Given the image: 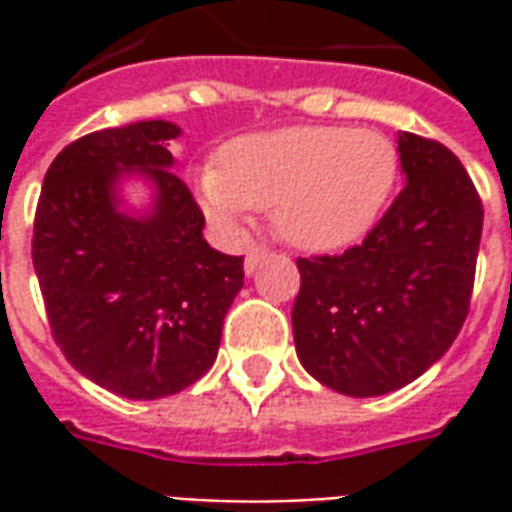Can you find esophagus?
<instances>
[{
  "label": "esophagus",
  "instance_id": "esophagus-1",
  "mask_svg": "<svg viewBox=\"0 0 512 512\" xmlns=\"http://www.w3.org/2000/svg\"><path fill=\"white\" fill-rule=\"evenodd\" d=\"M266 255H268L266 246H249V252H246V260H244L246 274H252V271L257 268V263H260Z\"/></svg>",
  "mask_w": 512,
  "mask_h": 512
}]
</instances>
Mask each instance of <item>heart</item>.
Wrapping results in <instances>:
<instances>
[{"mask_svg":"<svg viewBox=\"0 0 512 512\" xmlns=\"http://www.w3.org/2000/svg\"><path fill=\"white\" fill-rule=\"evenodd\" d=\"M397 180V150L376 131L296 126L235 139L222 167L200 172V197L227 230L268 211L288 244L326 252L376 224Z\"/></svg>","mask_w":512,"mask_h":512,"instance_id":"1","label":"heart"}]
</instances>
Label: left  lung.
Returning <instances> with one entry per match:
<instances>
[{
	"instance_id": "8db88e82",
	"label": "left lung",
	"mask_w": 512,
	"mask_h": 512,
	"mask_svg": "<svg viewBox=\"0 0 512 512\" xmlns=\"http://www.w3.org/2000/svg\"><path fill=\"white\" fill-rule=\"evenodd\" d=\"M406 186L343 255L299 257L293 340L307 373L351 397L411 384L469 315L483 200L450 147L397 136Z\"/></svg>"
}]
</instances>
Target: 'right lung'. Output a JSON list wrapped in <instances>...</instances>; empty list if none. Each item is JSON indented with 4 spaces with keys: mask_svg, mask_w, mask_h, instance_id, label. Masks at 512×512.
<instances>
[{
    "mask_svg": "<svg viewBox=\"0 0 512 512\" xmlns=\"http://www.w3.org/2000/svg\"><path fill=\"white\" fill-rule=\"evenodd\" d=\"M178 134L145 120L76 139L51 161L35 211L32 263L54 343L82 376L131 400L205 376L244 288V257L208 246L200 205L169 169ZM126 171L157 186L150 217L116 211Z\"/></svg>",
    "mask_w": 512,
    "mask_h": 512,
    "instance_id": "add662e5",
    "label": "right lung"
}]
</instances>
